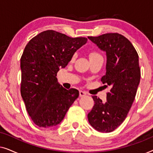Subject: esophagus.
<instances>
[{
    "label": "esophagus",
    "mask_w": 153,
    "mask_h": 153,
    "mask_svg": "<svg viewBox=\"0 0 153 153\" xmlns=\"http://www.w3.org/2000/svg\"><path fill=\"white\" fill-rule=\"evenodd\" d=\"M87 93L85 91H79V96L80 97H83V96L86 95Z\"/></svg>",
    "instance_id": "34e87169"
}]
</instances>
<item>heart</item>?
<instances>
[{"mask_svg":"<svg viewBox=\"0 0 153 153\" xmlns=\"http://www.w3.org/2000/svg\"><path fill=\"white\" fill-rule=\"evenodd\" d=\"M97 56H100V54L99 53H97V51H91L89 53V58L91 59V58L97 57ZM74 58V55L72 56V60Z\"/></svg>","mask_w":153,"mask_h":153,"instance_id":"heart-1","label":"heart"}]
</instances>
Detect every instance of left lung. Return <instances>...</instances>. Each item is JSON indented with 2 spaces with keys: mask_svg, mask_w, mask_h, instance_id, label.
I'll use <instances>...</instances> for the list:
<instances>
[{
  "mask_svg": "<svg viewBox=\"0 0 153 153\" xmlns=\"http://www.w3.org/2000/svg\"><path fill=\"white\" fill-rule=\"evenodd\" d=\"M106 53V72L101 81L110 88L105 103L93 96L94 106L88 114L91 126L111 132L122 124L132 105L140 82L139 55L128 39L117 33L88 37Z\"/></svg>",
  "mask_w": 153,
  "mask_h": 153,
  "instance_id": "8db88e82",
  "label": "left lung"
}]
</instances>
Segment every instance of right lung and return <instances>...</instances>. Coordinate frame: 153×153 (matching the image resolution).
<instances>
[{"label": "right lung", "mask_w": 153, "mask_h": 153, "mask_svg": "<svg viewBox=\"0 0 153 153\" xmlns=\"http://www.w3.org/2000/svg\"><path fill=\"white\" fill-rule=\"evenodd\" d=\"M87 41L86 37L73 38L48 30L26 45L21 57V95L27 112L37 126L51 127L59 124L79 97L78 90L64 88L56 76Z\"/></svg>", "instance_id": "obj_1"}]
</instances>
